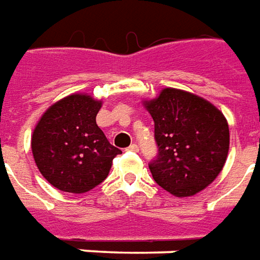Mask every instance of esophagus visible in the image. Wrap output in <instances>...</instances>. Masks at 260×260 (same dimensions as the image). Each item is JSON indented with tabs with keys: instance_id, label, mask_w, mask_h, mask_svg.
I'll return each mask as SVG.
<instances>
[{
	"instance_id": "obj_1",
	"label": "esophagus",
	"mask_w": 260,
	"mask_h": 260,
	"mask_svg": "<svg viewBox=\"0 0 260 260\" xmlns=\"http://www.w3.org/2000/svg\"><path fill=\"white\" fill-rule=\"evenodd\" d=\"M127 150L133 151V152H137V151H139V145H137V144H132V145H130V147H128V148H127Z\"/></svg>"
}]
</instances>
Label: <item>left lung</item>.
<instances>
[{
	"mask_svg": "<svg viewBox=\"0 0 260 260\" xmlns=\"http://www.w3.org/2000/svg\"><path fill=\"white\" fill-rule=\"evenodd\" d=\"M144 106L154 119L158 145V155L148 165L154 180L176 198L203 190L227 159V119L209 101L175 88H165Z\"/></svg>",
	"mask_w": 260,
	"mask_h": 260,
	"instance_id": "8db88e82",
	"label": "left lung"
}]
</instances>
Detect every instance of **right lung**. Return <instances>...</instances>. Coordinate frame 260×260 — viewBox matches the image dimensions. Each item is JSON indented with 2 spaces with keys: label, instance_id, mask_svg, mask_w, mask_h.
Masks as SVG:
<instances>
[{
  "label": "right lung",
  "instance_id": "add662e5",
  "mask_svg": "<svg viewBox=\"0 0 260 260\" xmlns=\"http://www.w3.org/2000/svg\"><path fill=\"white\" fill-rule=\"evenodd\" d=\"M101 101L73 93L51 105L32 134L35 162L58 190L85 193L102 183L121 151L98 127Z\"/></svg>",
  "mask_w": 260,
  "mask_h": 260
}]
</instances>
